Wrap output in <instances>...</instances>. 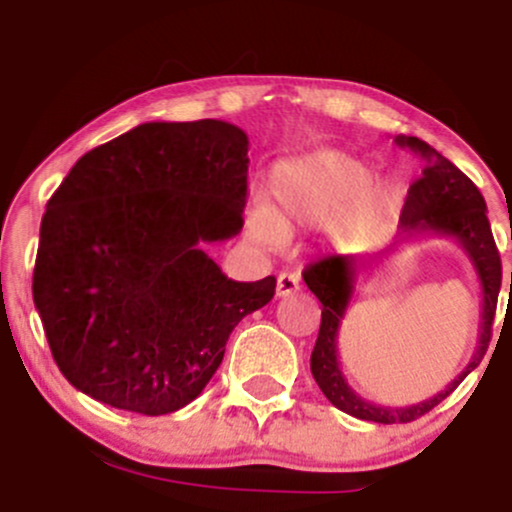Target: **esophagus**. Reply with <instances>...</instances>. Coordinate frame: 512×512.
<instances>
[{
	"label": "esophagus",
	"mask_w": 512,
	"mask_h": 512,
	"mask_svg": "<svg viewBox=\"0 0 512 512\" xmlns=\"http://www.w3.org/2000/svg\"><path fill=\"white\" fill-rule=\"evenodd\" d=\"M298 289H301V281H298L296 274H291V272L279 274V279H276V296L279 298L293 296Z\"/></svg>",
	"instance_id": "esophagus-1"
}]
</instances>
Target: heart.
<instances>
[{"label":"heart","instance_id":"1","mask_svg":"<svg viewBox=\"0 0 512 512\" xmlns=\"http://www.w3.org/2000/svg\"><path fill=\"white\" fill-rule=\"evenodd\" d=\"M267 192L272 204L248 211L250 236L262 245H279L284 231L330 221L334 243L361 248L392 209L390 187L375 182L373 168L334 149L279 161L269 170Z\"/></svg>","mask_w":512,"mask_h":512}]
</instances>
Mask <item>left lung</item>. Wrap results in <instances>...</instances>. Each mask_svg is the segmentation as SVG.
I'll return each mask as SVG.
<instances>
[{
    "mask_svg": "<svg viewBox=\"0 0 512 512\" xmlns=\"http://www.w3.org/2000/svg\"><path fill=\"white\" fill-rule=\"evenodd\" d=\"M395 144L402 149H411L426 161L421 178L409 187L407 202H404L399 228L404 236L416 233H438V236L455 238L464 250V255L472 262L474 272L481 284V325L479 342L472 361L457 375L452 383L440 390L438 395L411 407H380L358 397L346 383L342 368H339L337 337L342 327L344 313L349 308L351 296L356 289L358 267H370L375 257H354V255H330L325 260H317L303 272V281L322 303V322L317 332V342L310 356V370H313L315 383L320 385L325 395L337 409L356 416L363 421L375 424H409L438 407L457 385L479 366L491 342V325L496 315L498 291H501V255L496 250L491 223L486 219V202L481 197L479 187L462 173L455 163L440 156L433 146L416 137H395ZM512 279V274H510Z\"/></svg>",
    "mask_w": 512,
    "mask_h": 512,
    "instance_id": "obj_1",
    "label": "left lung"
}]
</instances>
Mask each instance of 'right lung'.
I'll list each match as a JSON object with an SVG mask.
<instances>
[{
  "label": "right lung",
  "instance_id": "obj_1",
  "mask_svg": "<svg viewBox=\"0 0 512 512\" xmlns=\"http://www.w3.org/2000/svg\"><path fill=\"white\" fill-rule=\"evenodd\" d=\"M248 134L221 120L144 122L76 161L40 223L33 301L84 395L161 416L199 397L233 327L276 279L233 281L204 245L238 236Z\"/></svg>",
  "mask_w": 512,
  "mask_h": 512
}]
</instances>
